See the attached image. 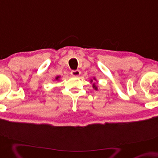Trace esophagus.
Returning <instances> with one entry per match:
<instances>
[{"instance_id":"esophagus-1","label":"esophagus","mask_w":158,"mask_h":158,"mask_svg":"<svg viewBox=\"0 0 158 158\" xmlns=\"http://www.w3.org/2000/svg\"><path fill=\"white\" fill-rule=\"evenodd\" d=\"M71 74L72 75L73 77H79L80 74V71L78 69L77 70H72L71 72Z\"/></svg>"}]
</instances>
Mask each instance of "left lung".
Returning <instances> with one entry per match:
<instances>
[{
  "label": "left lung",
  "instance_id": "obj_1",
  "mask_svg": "<svg viewBox=\"0 0 158 158\" xmlns=\"http://www.w3.org/2000/svg\"><path fill=\"white\" fill-rule=\"evenodd\" d=\"M94 80H96V79L95 78H94ZM93 81V79H91V82H92ZM93 88L94 89H95V90H97V89H98V88H97V86H96V84H93Z\"/></svg>",
  "mask_w": 158,
  "mask_h": 158
}]
</instances>
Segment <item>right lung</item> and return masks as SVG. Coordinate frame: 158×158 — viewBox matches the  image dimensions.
I'll use <instances>...</instances> for the list:
<instances>
[{
    "label": "right lung",
    "mask_w": 158,
    "mask_h": 158,
    "mask_svg": "<svg viewBox=\"0 0 158 158\" xmlns=\"http://www.w3.org/2000/svg\"><path fill=\"white\" fill-rule=\"evenodd\" d=\"M60 77H59V76H58V77H56V78H55V79H56V80H58L59 79H60Z\"/></svg>",
    "instance_id": "add662e5"
}]
</instances>
